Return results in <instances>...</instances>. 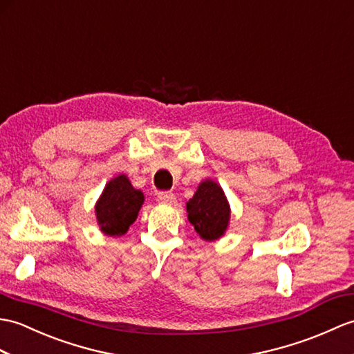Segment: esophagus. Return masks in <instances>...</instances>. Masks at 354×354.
<instances>
[{"instance_id": "34e87169", "label": "esophagus", "mask_w": 354, "mask_h": 354, "mask_svg": "<svg viewBox=\"0 0 354 354\" xmlns=\"http://www.w3.org/2000/svg\"><path fill=\"white\" fill-rule=\"evenodd\" d=\"M158 202L161 203H167V205H174L176 202V197L174 193H169V192H162L158 194Z\"/></svg>"}]
</instances>
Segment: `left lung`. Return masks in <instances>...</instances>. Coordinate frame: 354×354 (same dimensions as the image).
Wrapping results in <instances>:
<instances>
[{
    "mask_svg": "<svg viewBox=\"0 0 354 354\" xmlns=\"http://www.w3.org/2000/svg\"><path fill=\"white\" fill-rule=\"evenodd\" d=\"M188 221L203 241H216L225 235L231 220V205L216 180L205 179L187 202Z\"/></svg>",
    "mask_w": 354,
    "mask_h": 354,
    "instance_id": "left-lung-1",
    "label": "left lung"
}]
</instances>
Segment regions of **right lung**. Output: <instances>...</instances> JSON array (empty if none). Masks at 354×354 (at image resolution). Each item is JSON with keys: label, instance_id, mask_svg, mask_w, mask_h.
<instances>
[{"label": "right lung", "instance_id": "right-lung-1", "mask_svg": "<svg viewBox=\"0 0 354 354\" xmlns=\"http://www.w3.org/2000/svg\"><path fill=\"white\" fill-rule=\"evenodd\" d=\"M145 202L142 190L133 187L127 175H118L105 184L95 205V216L101 232L109 236H122L134 223Z\"/></svg>", "mask_w": 354, "mask_h": 354}]
</instances>
